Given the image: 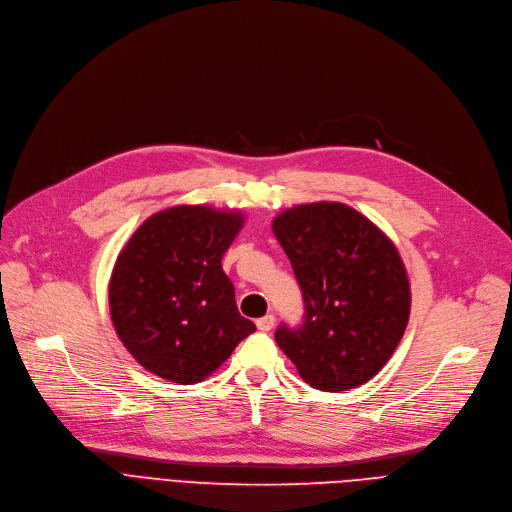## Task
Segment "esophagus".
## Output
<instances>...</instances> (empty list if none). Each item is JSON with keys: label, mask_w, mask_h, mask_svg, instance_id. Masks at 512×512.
I'll return each instance as SVG.
<instances>
[{"label": "esophagus", "mask_w": 512, "mask_h": 512, "mask_svg": "<svg viewBox=\"0 0 512 512\" xmlns=\"http://www.w3.org/2000/svg\"><path fill=\"white\" fill-rule=\"evenodd\" d=\"M256 326H258V330H262V333H268V330L275 326V316L273 314H266V316L258 318Z\"/></svg>", "instance_id": "obj_1"}]
</instances>
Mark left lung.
I'll return each instance as SVG.
<instances>
[{"label": "left lung", "mask_w": 512, "mask_h": 512, "mask_svg": "<svg viewBox=\"0 0 512 512\" xmlns=\"http://www.w3.org/2000/svg\"><path fill=\"white\" fill-rule=\"evenodd\" d=\"M273 231L304 295V324H281L277 345L299 376L326 393L357 388L395 353L411 289L395 244L341 202L287 208Z\"/></svg>", "instance_id": "obj_1"}]
</instances>
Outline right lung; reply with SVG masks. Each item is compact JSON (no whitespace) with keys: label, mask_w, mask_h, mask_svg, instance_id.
<instances>
[{"label":"right lung","mask_w":512,"mask_h":512,"mask_svg":"<svg viewBox=\"0 0 512 512\" xmlns=\"http://www.w3.org/2000/svg\"><path fill=\"white\" fill-rule=\"evenodd\" d=\"M242 225L237 210L171 206L148 217L119 252L109 281L111 320L150 374L196 384L256 330L239 314L221 264Z\"/></svg>","instance_id":"add662e5"}]
</instances>
